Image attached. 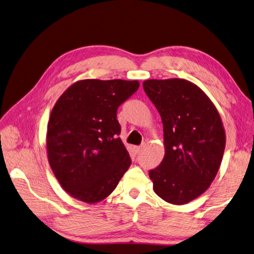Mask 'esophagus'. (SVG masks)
Instances as JSON below:
<instances>
[{"instance_id": "obj_1", "label": "esophagus", "mask_w": 254, "mask_h": 254, "mask_svg": "<svg viewBox=\"0 0 254 254\" xmlns=\"http://www.w3.org/2000/svg\"><path fill=\"white\" fill-rule=\"evenodd\" d=\"M143 147H144V143H143L142 145H140V146H135V151H136V153H140V152L143 150Z\"/></svg>"}]
</instances>
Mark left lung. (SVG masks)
<instances>
[{"mask_svg": "<svg viewBox=\"0 0 254 254\" xmlns=\"http://www.w3.org/2000/svg\"><path fill=\"white\" fill-rule=\"evenodd\" d=\"M143 89L163 123L164 158L149 172L153 189L169 203H189L219 171L225 147L222 121L204 92L187 80H146Z\"/></svg>", "mask_w": 254, "mask_h": 254, "instance_id": "left-lung-1", "label": "left lung"}]
</instances>
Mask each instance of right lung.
<instances>
[{"label": "right lung", "mask_w": 254, "mask_h": 254, "mask_svg": "<svg viewBox=\"0 0 254 254\" xmlns=\"http://www.w3.org/2000/svg\"><path fill=\"white\" fill-rule=\"evenodd\" d=\"M139 86L137 81L82 80L55 103L48 124V158L71 196L86 203L102 201L130 168L117 113Z\"/></svg>", "instance_id": "right-lung-1"}]
</instances>
